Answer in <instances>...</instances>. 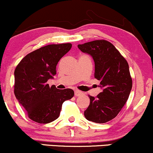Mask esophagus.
<instances>
[{"label": "esophagus", "instance_id": "1", "mask_svg": "<svg viewBox=\"0 0 153 153\" xmlns=\"http://www.w3.org/2000/svg\"><path fill=\"white\" fill-rule=\"evenodd\" d=\"M82 94H83V93H82V91H78V90L75 91V96H76V97H78V96H82Z\"/></svg>", "mask_w": 153, "mask_h": 153}]
</instances>
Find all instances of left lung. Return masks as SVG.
<instances>
[{
    "label": "left lung",
    "instance_id": "left-lung-1",
    "mask_svg": "<svg viewBox=\"0 0 153 153\" xmlns=\"http://www.w3.org/2000/svg\"><path fill=\"white\" fill-rule=\"evenodd\" d=\"M78 47L94 59V77L100 81L101 88L96 98L89 96L90 104L84 116L93 122H109L122 110L130 94L132 80L129 65L116 47L106 40H95Z\"/></svg>",
    "mask_w": 153,
    "mask_h": 153
}]
</instances>
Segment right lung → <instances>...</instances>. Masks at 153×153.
Here are the masks:
<instances>
[{
	"label": "right lung",
	"instance_id": "obj_1",
	"mask_svg": "<svg viewBox=\"0 0 153 153\" xmlns=\"http://www.w3.org/2000/svg\"><path fill=\"white\" fill-rule=\"evenodd\" d=\"M71 47V43L47 45L26 55L16 68V98L34 122H53L59 117L63 102L74 96L71 88L59 90L47 82L54 78L57 63Z\"/></svg>",
	"mask_w": 153,
	"mask_h": 153
}]
</instances>
